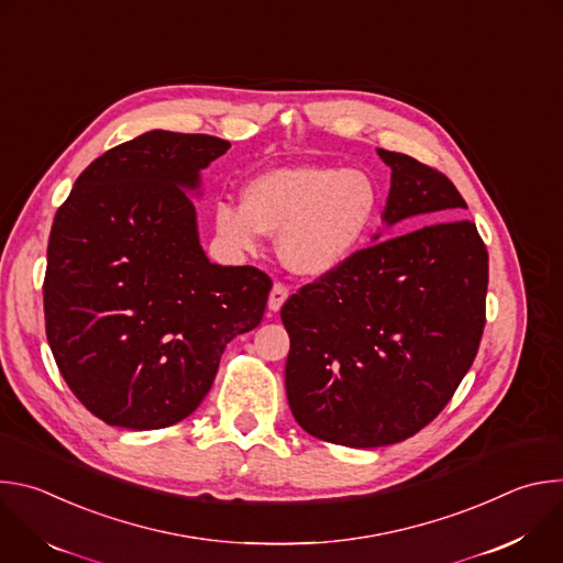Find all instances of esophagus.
Listing matches in <instances>:
<instances>
[{"mask_svg":"<svg viewBox=\"0 0 563 563\" xmlns=\"http://www.w3.org/2000/svg\"><path fill=\"white\" fill-rule=\"evenodd\" d=\"M289 298V289L283 285V283H276L274 287H272V294H269V302H267V307L272 309V311H278L283 305H285V300Z\"/></svg>","mask_w":563,"mask_h":563,"instance_id":"esophagus-1","label":"esophagus"}]
</instances>
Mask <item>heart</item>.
Wrapping results in <instances>:
<instances>
[{
  "mask_svg": "<svg viewBox=\"0 0 563 563\" xmlns=\"http://www.w3.org/2000/svg\"><path fill=\"white\" fill-rule=\"evenodd\" d=\"M378 191L358 169L278 167L243 189V207L220 200L213 229L238 254H254L263 233H278L283 265L309 278L341 269L374 224Z\"/></svg>",
  "mask_w": 563,
  "mask_h": 563,
  "instance_id": "b5f03b06",
  "label": "heart"
}]
</instances>
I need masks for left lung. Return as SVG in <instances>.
I'll return each mask as SVG.
<instances>
[{"mask_svg":"<svg viewBox=\"0 0 563 563\" xmlns=\"http://www.w3.org/2000/svg\"><path fill=\"white\" fill-rule=\"evenodd\" d=\"M376 153L391 169L383 227L419 229L376 233L378 243L280 309L291 415L307 434L347 448L391 445L426 428L470 369L486 325L488 252L474 222L454 220L465 200L419 159Z\"/></svg>","mask_w":563,"mask_h":563,"instance_id":"obj_1","label":"left lung"}]
</instances>
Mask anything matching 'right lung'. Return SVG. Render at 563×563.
Returning <instances> with one entry per match:
<instances>
[{"mask_svg":"<svg viewBox=\"0 0 563 563\" xmlns=\"http://www.w3.org/2000/svg\"><path fill=\"white\" fill-rule=\"evenodd\" d=\"M227 140L153 129L82 172L57 209L46 339L91 415L126 430L187 419L231 339L261 325L272 280L207 258L194 200Z\"/></svg>","mask_w":563,"mask_h":563,"instance_id":"right-lung-1","label":"right lung"}]
</instances>
